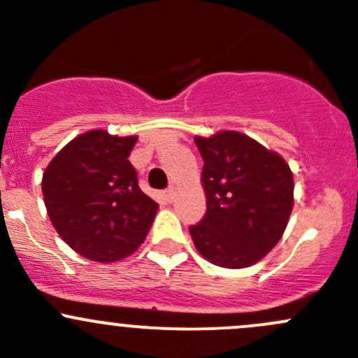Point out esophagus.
Segmentation results:
<instances>
[{"label":"esophagus","mask_w":358,"mask_h":358,"mask_svg":"<svg viewBox=\"0 0 358 358\" xmlns=\"http://www.w3.org/2000/svg\"><path fill=\"white\" fill-rule=\"evenodd\" d=\"M175 196H176V192H175V189H173V187H169V189L164 190V197H166V201H168V202L175 201Z\"/></svg>","instance_id":"esophagus-1"}]
</instances>
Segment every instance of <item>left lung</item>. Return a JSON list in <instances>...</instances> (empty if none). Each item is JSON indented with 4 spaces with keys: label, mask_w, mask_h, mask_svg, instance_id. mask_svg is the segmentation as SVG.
I'll list each match as a JSON object with an SVG mask.
<instances>
[{
    "label": "left lung",
    "mask_w": 358,
    "mask_h": 358,
    "mask_svg": "<svg viewBox=\"0 0 358 358\" xmlns=\"http://www.w3.org/2000/svg\"><path fill=\"white\" fill-rule=\"evenodd\" d=\"M206 215L189 227L197 251L213 265L246 268L279 243L294 204V182L277 152L239 131L196 136Z\"/></svg>",
    "instance_id": "1"
}]
</instances>
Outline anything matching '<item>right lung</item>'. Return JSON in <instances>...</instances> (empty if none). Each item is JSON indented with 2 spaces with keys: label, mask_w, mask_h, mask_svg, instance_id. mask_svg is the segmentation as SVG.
<instances>
[{
  "label": "right lung",
  "mask_w": 358,
  "mask_h": 358,
  "mask_svg": "<svg viewBox=\"0 0 358 358\" xmlns=\"http://www.w3.org/2000/svg\"><path fill=\"white\" fill-rule=\"evenodd\" d=\"M136 136L93 129L67 143L43 173L46 211L59 236L85 258L110 263L145 241L157 202L128 161Z\"/></svg>",
  "instance_id": "add662e5"
}]
</instances>
